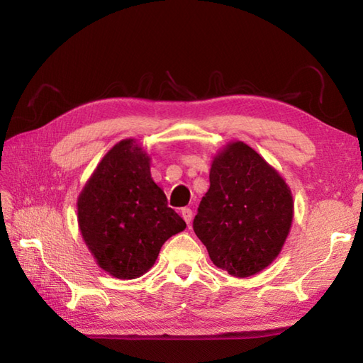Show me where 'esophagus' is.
<instances>
[{
    "instance_id": "esophagus-1",
    "label": "esophagus",
    "mask_w": 363,
    "mask_h": 363,
    "mask_svg": "<svg viewBox=\"0 0 363 363\" xmlns=\"http://www.w3.org/2000/svg\"><path fill=\"white\" fill-rule=\"evenodd\" d=\"M181 215H182V218L186 220L187 225H190L191 218H194V212H191V209H189V207H184V209H181Z\"/></svg>"
}]
</instances>
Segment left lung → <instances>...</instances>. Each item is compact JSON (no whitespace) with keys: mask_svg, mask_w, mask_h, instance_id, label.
I'll list each match as a JSON object with an SVG mask.
<instances>
[{"mask_svg":"<svg viewBox=\"0 0 363 363\" xmlns=\"http://www.w3.org/2000/svg\"><path fill=\"white\" fill-rule=\"evenodd\" d=\"M211 187L194 230L218 268L248 277L281 252L293 220V198L282 176L243 142L213 157Z\"/></svg>","mask_w":363,"mask_h":363,"instance_id":"obj_1","label":"left lung"}]
</instances>
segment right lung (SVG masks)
<instances>
[{"label":"right lung","mask_w":363,"mask_h":363,"mask_svg":"<svg viewBox=\"0 0 363 363\" xmlns=\"http://www.w3.org/2000/svg\"><path fill=\"white\" fill-rule=\"evenodd\" d=\"M78 223L96 264L118 279L145 274L162 245L186 229L134 138L118 142L95 168L78 198Z\"/></svg>","instance_id":"right-lung-1"}]
</instances>
